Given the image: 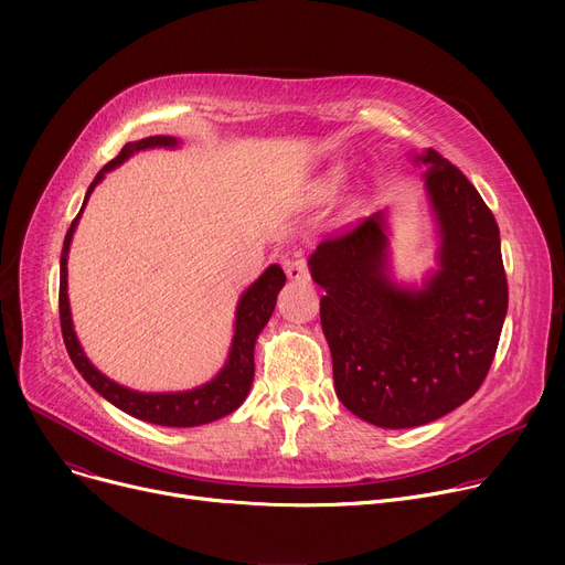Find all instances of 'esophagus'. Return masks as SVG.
Here are the masks:
<instances>
[{"label":"esophagus","mask_w":565,"mask_h":565,"mask_svg":"<svg viewBox=\"0 0 565 565\" xmlns=\"http://www.w3.org/2000/svg\"><path fill=\"white\" fill-rule=\"evenodd\" d=\"M286 275H288L290 281H300V284H309L311 281L309 263L305 258H295V260L286 263Z\"/></svg>","instance_id":"esophagus-1"}]
</instances>
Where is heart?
<instances>
[{
	"mask_svg": "<svg viewBox=\"0 0 565 565\" xmlns=\"http://www.w3.org/2000/svg\"><path fill=\"white\" fill-rule=\"evenodd\" d=\"M339 181H341V175H339V171H332L328 178H324V181L320 183V194L322 196H328V194H332L337 188H339Z\"/></svg>",
	"mask_w": 565,
	"mask_h": 565,
	"instance_id": "heart-1",
	"label": "heart"
}]
</instances>
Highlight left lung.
Returning <instances> with one entry per match:
<instances>
[{
  "label": "left lung",
  "mask_w": 565,
  "mask_h": 565,
  "mask_svg": "<svg viewBox=\"0 0 565 565\" xmlns=\"http://www.w3.org/2000/svg\"><path fill=\"white\" fill-rule=\"evenodd\" d=\"M414 162L428 167L424 181L439 233L437 270L422 288L390 277L384 213L320 243L309 258L313 281L324 288L320 322L337 396L380 428L430 424L477 394L509 309L490 207L433 148Z\"/></svg>",
  "instance_id": "left-lung-1"
}]
</instances>
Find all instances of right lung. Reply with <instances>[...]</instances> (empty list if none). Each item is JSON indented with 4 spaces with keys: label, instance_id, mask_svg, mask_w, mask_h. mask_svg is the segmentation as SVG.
Instances as JSON below:
<instances>
[{
    "label": "right lung",
    "instance_id": "1",
    "mask_svg": "<svg viewBox=\"0 0 565 565\" xmlns=\"http://www.w3.org/2000/svg\"><path fill=\"white\" fill-rule=\"evenodd\" d=\"M175 148L178 139L167 137V135H156V137H146L139 141H130L121 148L111 162H107L98 175L94 178V183L88 185L82 211L92 196L94 188L103 181L105 173L111 171L114 167L124 164L132 153L146 151V148ZM73 220L66 241H64V252H62V279H58V318H62V334L66 350L71 354V360L75 369L82 373V377L92 384V387L107 398L111 405L118 409H124L126 414L135 419L148 422V424H158V426H171V428H192L201 424H211L217 422L233 409L243 405V401L249 394V387L254 382V345L260 334V330L270 320L275 305H277V295L286 284V275L279 265H270L267 270L243 292L241 302H237L235 309V330H233V341L228 350V360L224 369L211 380L201 384L196 390L190 392H171V394H143L124 387L107 375H103L92 362L86 360V354L75 337L73 330V318H71V305H68V249L73 233L77 228L79 215Z\"/></svg>",
    "mask_w": 565,
    "mask_h": 565
}]
</instances>
